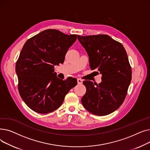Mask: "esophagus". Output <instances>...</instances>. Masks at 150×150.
<instances>
[{"instance_id":"34e87169","label":"esophagus","mask_w":150,"mask_h":150,"mask_svg":"<svg viewBox=\"0 0 150 150\" xmlns=\"http://www.w3.org/2000/svg\"><path fill=\"white\" fill-rule=\"evenodd\" d=\"M77 82H78V84H82L83 81H82V80L80 79V78H78V79H77Z\"/></svg>"}]
</instances>
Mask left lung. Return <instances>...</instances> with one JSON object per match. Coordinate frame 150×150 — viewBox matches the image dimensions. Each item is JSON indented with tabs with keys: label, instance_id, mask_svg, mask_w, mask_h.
Instances as JSON below:
<instances>
[{
	"label": "left lung",
	"instance_id": "obj_1",
	"mask_svg": "<svg viewBox=\"0 0 150 150\" xmlns=\"http://www.w3.org/2000/svg\"><path fill=\"white\" fill-rule=\"evenodd\" d=\"M78 39L89 55L91 69L102 75L98 84L83 81L86 92L81 103L94 115H108L122 105L131 81L127 52L120 42L107 35H78Z\"/></svg>",
	"mask_w": 150,
	"mask_h": 150
}]
</instances>
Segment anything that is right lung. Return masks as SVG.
<instances>
[{"instance_id":"1","label":"right lung","mask_w":150,"mask_h":150,"mask_svg":"<svg viewBox=\"0 0 150 150\" xmlns=\"http://www.w3.org/2000/svg\"><path fill=\"white\" fill-rule=\"evenodd\" d=\"M76 38V35H67L48 29L30 38L23 45L16 64L18 90L25 103L35 112L54 111L77 84L75 78L62 80L54 72V66L64 62L68 49Z\"/></svg>"}]
</instances>
